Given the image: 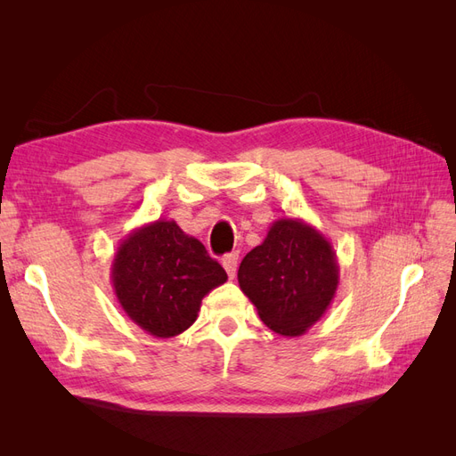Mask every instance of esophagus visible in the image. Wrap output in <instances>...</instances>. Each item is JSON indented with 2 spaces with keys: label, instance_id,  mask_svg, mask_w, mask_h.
Listing matches in <instances>:
<instances>
[{
  "label": "esophagus",
  "instance_id": "obj_1",
  "mask_svg": "<svg viewBox=\"0 0 456 456\" xmlns=\"http://www.w3.org/2000/svg\"><path fill=\"white\" fill-rule=\"evenodd\" d=\"M223 266L228 273V278L233 280V275H236L238 270V253H228L223 256Z\"/></svg>",
  "mask_w": 456,
  "mask_h": 456
}]
</instances>
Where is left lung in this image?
Returning a JSON list of instances; mask_svg holds the SVG:
<instances>
[{"label":"left lung","mask_w":456,"mask_h":456,"mask_svg":"<svg viewBox=\"0 0 456 456\" xmlns=\"http://www.w3.org/2000/svg\"><path fill=\"white\" fill-rule=\"evenodd\" d=\"M340 268L333 245L302 218L273 220L265 241L247 253L238 281L260 320L283 337H300L335 298Z\"/></svg>","instance_id":"obj_1"}]
</instances>
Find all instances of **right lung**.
Listing matches in <instances>:
<instances>
[{
    "mask_svg": "<svg viewBox=\"0 0 456 456\" xmlns=\"http://www.w3.org/2000/svg\"><path fill=\"white\" fill-rule=\"evenodd\" d=\"M112 287L123 312L148 335L171 338L198 320L201 300L228 275L175 220H154L121 240Z\"/></svg>",
    "mask_w": 456,
    "mask_h": 456,
    "instance_id": "right-lung-1",
    "label": "right lung"
}]
</instances>
